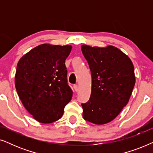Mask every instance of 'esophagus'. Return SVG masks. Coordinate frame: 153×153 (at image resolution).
I'll list each match as a JSON object with an SVG mask.
<instances>
[{"instance_id":"obj_1","label":"esophagus","mask_w":153,"mask_h":153,"mask_svg":"<svg viewBox=\"0 0 153 153\" xmlns=\"http://www.w3.org/2000/svg\"><path fill=\"white\" fill-rule=\"evenodd\" d=\"M74 91H76V92L78 91V90H79L78 85H74Z\"/></svg>"}]
</instances>
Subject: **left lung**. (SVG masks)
Masks as SVG:
<instances>
[{"instance_id": "8db88e82", "label": "left lung", "mask_w": 153, "mask_h": 153, "mask_svg": "<svg viewBox=\"0 0 153 153\" xmlns=\"http://www.w3.org/2000/svg\"><path fill=\"white\" fill-rule=\"evenodd\" d=\"M92 76L91 97L81 104L84 120L96 125L112 121L128 103L135 85L134 69L126 54L114 46L83 45Z\"/></svg>"}]
</instances>
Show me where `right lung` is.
Wrapping results in <instances>:
<instances>
[{"mask_svg":"<svg viewBox=\"0 0 153 153\" xmlns=\"http://www.w3.org/2000/svg\"><path fill=\"white\" fill-rule=\"evenodd\" d=\"M71 50V45L43 44L19 60L15 74L16 92L26 109L39 123L59 120L72 99L65 64Z\"/></svg>","mask_w":153,"mask_h":153,"instance_id":"1","label":"right lung"}]
</instances>
